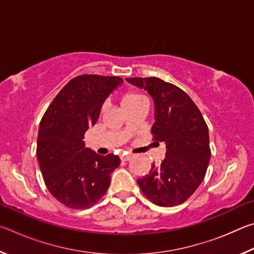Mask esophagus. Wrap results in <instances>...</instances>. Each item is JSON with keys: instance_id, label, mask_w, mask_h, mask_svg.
Here are the masks:
<instances>
[{"instance_id": "1", "label": "esophagus", "mask_w": 254, "mask_h": 254, "mask_svg": "<svg viewBox=\"0 0 254 254\" xmlns=\"http://www.w3.org/2000/svg\"><path fill=\"white\" fill-rule=\"evenodd\" d=\"M132 159V154H122L121 156V160L122 161H128Z\"/></svg>"}]
</instances>
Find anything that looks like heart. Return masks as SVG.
I'll use <instances>...</instances> for the list:
<instances>
[{"instance_id": "obj_1", "label": "heart", "mask_w": 254, "mask_h": 254, "mask_svg": "<svg viewBox=\"0 0 254 254\" xmlns=\"http://www.w3.org/2000/svg\"><path fill=\"white\" fill-rule=\"evenodd\" d=\"M140 100H143V97L139 95V94L133 93V92H128V93L124 94V95L122 96V105L124 107L127 105L133 104V103H135V102L140 101Z\"/></svg>"}]
</instances>
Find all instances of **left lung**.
I'll use <instances>...</instances> for the list:
<instances>
[{
    "mask_svg": "<svg viewBox=\"0 0 254 254\" xmlns=\"http://www.w3.org/2000/svg\"><path fill=\"white\" fill-rule=\"evenodd\" d=\"M143 88L154 103L153 140L165 142L166 157L151 165L137 185L148 199L163 207L186 201L205 177L210 149L208 127L198 107L183 89L157 77L126 78Z\"/></svg>",
    "mask_w": 254,
    "mask_h": 254,
    "instance_id": "1",
    "label": "left lung"
}]
</instances>
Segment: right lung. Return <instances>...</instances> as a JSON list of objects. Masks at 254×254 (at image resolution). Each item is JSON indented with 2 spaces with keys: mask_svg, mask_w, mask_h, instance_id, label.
<instances>
[{
  "mask_svg": "<svg viewBox=\"0 0 254 254\" xmlns=\"http://www.w3.org/2000/svg\"><path fill=\"white\" fill-rule=\"evenodd\" d=\"M122 83L118 76H77L64 86L41 119L38 162L48 190L67 207L84 209L96 204L120 165L118 156H100L86 148L83 139L100 118L103 103Z\"/></svg>",
  "mask_w": 254,
  "mask_h": 254,
  "instance_id": "1",
  "label": "right lung"
}]
</instances>
